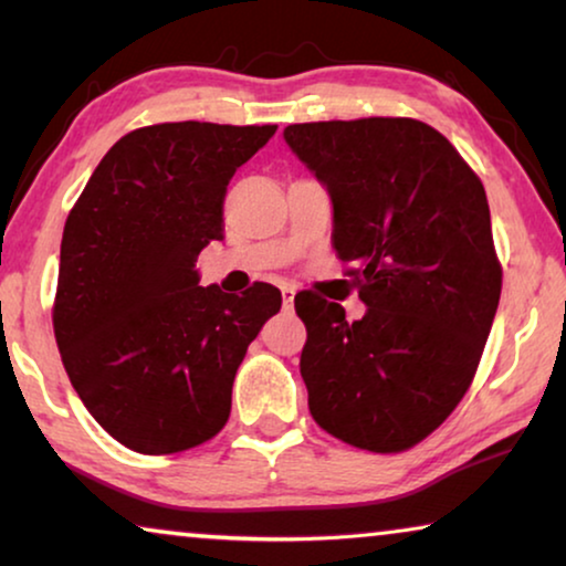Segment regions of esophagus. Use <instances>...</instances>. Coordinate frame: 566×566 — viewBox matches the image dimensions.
<instances>
[{
	"label": "esophagus",
	"mask_w": 566,
	"mask_h": 566,
	"mask_svg": "<svg viewBox=\"0 0 566 566\" xmlns=\"http://www.w3.org/2000/svg\"><path fill=\"white\" fill-rule=\"evenodd\" d=\"M293 298H296V289H289V285H285V289H283V308H285V312H293Z\"/></svg>",
	"instance_id": "34e87169"
}]
</instances>
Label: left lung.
Here are the masks:
<instances>
[{"label": "left lung", "instance_id": "obj_1", "mask_svg": "<svg viewBox=\"0 0 566 566\" xmlns=\"http://www.w3.org/2000/svg\"><path fill=\"white\" fill-rule=\"evenodd\" d=\"M283 136L327 185L337 258L368 306L347 322L339 304L296 296L308 412L347 446L407 451L459 407L497 312L484 185L415 118L293 123Z\"/></svg>", "mask_w": 566, "mask_h": 566}]
</instances>
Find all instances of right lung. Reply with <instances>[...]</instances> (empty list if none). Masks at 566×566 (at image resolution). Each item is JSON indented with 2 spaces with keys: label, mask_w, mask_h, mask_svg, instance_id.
Instances as JSON below:
<instances>
[{
  "label": "right lung",
  "mask_w": 566,
  "mask_h": 566,
  "mask_svg": "<svg viewBox=\"0 0 566 566\" xmlns=\"http://www.w3.org/2000/svg\"><path fill=\"white\" fill-rule=\"evenodd\" d=\"M277 126L157 123L113 144L61 239L53 335L74 391L130 451L167 455L229 420L247 347L281 291L198 285L196 260L223 239L227 185Z\"/></svg>",
  "instance_id": "right-lung-1"
}]
</instances>
